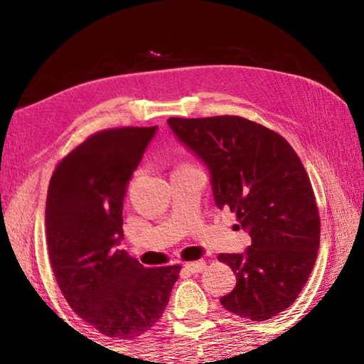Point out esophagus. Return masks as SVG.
I'll return each instance as SVG.
<instances>
[{"mask_svg": "<svg viewBox=\"0 0 364 364\" xmlns=\"http://www.w3.org/2000/svg\"><path fill=\"white\" fill-rule=\"evenodd\" d=\"M183 268H186V270L191 272V273H200V272H203L207 268V263L203 262V260L191 262V263H186V265H183Z\"/></svg>", "mask_w": 364, "mask_h": 364, "instance_id": "34e87169", "label": "esophagus"}]
</instances>
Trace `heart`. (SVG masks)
<instances>
[{"label": "heart", "mask_w": 364, "mask_h": 364, "mask_svg": "<svg viewBox=\"0 0 364 364\" xmlns=\"http://www.w3.org/2000/svg\"><path fill=\"white\" fill-rule=\"evenodd\" d=\"M186 167H192V166H181L178 168H186Z\"/></svg>", "instance_id": "obj_1"}]
</instances>
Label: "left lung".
<instances>
[{"label":"left lung","instance_id":"left-lung-1","mask_svg":"<svg viewBox=\"0 0 364 364\" xmlns=\"http://www.w3.org/2000/svg\"><path fill=\"white\" fill-rule=\"evenodd\" d=\"M167 122L205 162L217 207L230 208L250 233L245 253L218 255L237 277L220 298L223 308L253 321L285 311L306 285L320 248V213L300 157L280 134L240 116Z\"/></svg>","mask_w":364,"mask_h":364}]
</instances>
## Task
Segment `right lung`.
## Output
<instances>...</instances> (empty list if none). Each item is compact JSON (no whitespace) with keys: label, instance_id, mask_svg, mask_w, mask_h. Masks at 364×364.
Listing matches in <instances>:
<instances>
[{"label":"right lung","instance_id":"obj_1","mask_svg":"<svg viewBox=\"0 0 364 364\" xmlns=\"http://www.w3.org/2000/svg\"><path fill=\"white\" fill-rule=\"evenodd\" d=\"M157 127L104 129L54 168L46 198V240L59 290L99 333L134 340L159 321L181 265L146 268L119 248L132 172Z\"/></svg>","mask_w":364,"mask_h":364}]
</instances>
